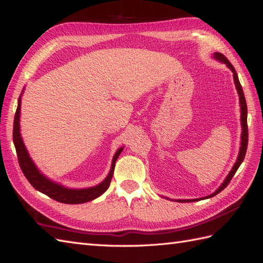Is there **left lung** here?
<instances>
[{"label": "left lung", "instance_id": "left-lung-1", "mask_svg": "<svg viewBox=\"0 0 263 263\" xmlns=\"http://www.w3.org/2000/svg\"><path fill=\"white\" fill-rule=\"evenodd\" d=\"M214 58L218 59L219 61H222L223 64H226L228 66V68L233 71L234 74V82L236 84V89H237L238 92V96H239V104H240V121H241V128H243V131H241V141H240V149H239V154H238V157H237V161H236L235 165L231 168V171L229 172V174L227 176V178L224 179V181L222 182V184L215 190L213 194L209 195L206 197H203L200 199H206V198H211L215 196V195L219 194L220 192H222V190L228 186L230 180L233 179V177L235 176L236 171H237L238 167L240 166L241 162L244 161V157H245V154H246V149H248V142H249V130H248V106H246V100H245V97H244V92H243V87H241L240 83H239V80H238V76L237 73H236V70L234 68V66L230 64V61L226 58V57L222 53H219V52H215L214 53ZM177 202L179 203H188V202H196V200H199V198L197 199H176Z\"/></svg>", "mask_w": 263, "mask_h": 263}]
</instances>
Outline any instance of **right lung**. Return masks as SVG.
I'll use <instances>...</instances> for the list:
<instances>
[{
  "label": "right lung",
  "mask_w": 263,
  "mask_h": 263,
  "mask_svg": "<svg viewBox=\"0 0 263 263\" xmlns=\"http://www.w3.org/2000/svg\"><path fill=\"white\" fill-rule=\"evenodd\" d=\"M20 106H22V97H19L18 107H17V110H15L14 121H13V143L15 147V152H17L20 168H22L24 176L28 180L29 183L32 184L36 190L45 194L46 196L57 200V202L65 203V204H82V203L90 202V200L101 196V195L108 189V187H109L111 178H112V173H114L115 163L117 161L118 156L121 155L123 147L116 152L114 158H112L110 171L108 173L107 178L101 183L98 184V186L91 187V188H84V189L66 188L59 183L51 181L50 179L43 176V174L39 171V168L36 167L34 162L32 161V158L29 157L27 149H26L24 145L23 138L20 136V124H19Z\"/></svg>",
  "instance_id": "add662e5"
}]
</instances>
